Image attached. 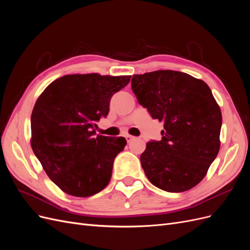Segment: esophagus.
Returning a JSON list of instances; mask_svg holds the SVG:
<instances>
[{"mask_svg":"<svg viewBox=\"0 0 250 250\" xmlns=\"http://www.w3.org/2000/svg\"><path fill=\"white\" fill-rule=\"evenodd\" d=\"M126 141L128 142V143H130L131 141H133L134 140V137H132V135H126Z\"/></svg>","mask_w":250,"mask_h":250,"instance_id":"esophagus-1","label":"esophagus"}]
</instances>
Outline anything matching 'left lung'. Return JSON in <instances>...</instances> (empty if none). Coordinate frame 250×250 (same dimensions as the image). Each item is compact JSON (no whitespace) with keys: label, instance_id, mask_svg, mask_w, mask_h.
Masks as SVG:
<instances>
[{"label":"left lung","instance_id":"1","mask_svg":"<svg viewBox=\"0 0 250 250\" xmlns=\"http://www.w3.org/2000/svg\"><path fill=\"white\" fill-rule=\"evenodd\" d=\"M131 87L151 117L164 123L162 141L148 142L141 155L147 178L167 192L191 190L220 149L222 115L210 88L171 70L133 75Z\"/></svg>","mask_w":250,"mask_h":250}]
</instances>
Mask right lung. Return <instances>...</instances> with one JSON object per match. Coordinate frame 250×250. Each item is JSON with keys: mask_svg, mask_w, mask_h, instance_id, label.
Returning <instances> with one entry per match:
<instances>
[{"mask_svg": "<svg viewBox=\"0 0 250 250\" xmlns=\"http://www.w3.org/2000/svg\"><path fill=\"white\" fill-rule=\"evenodd\" d=\"M131 76L98 73L60 77L37 98L31 115V147L49 178L62 192L89 197L111 178L115 157L126 146L122 137L98 134L112 95Z\"/></svg>", "mask_w": 250, "mask_h": 250, "instance_id": "right-lung-1", "label": "right lung"}]
</instances>
